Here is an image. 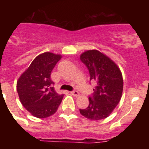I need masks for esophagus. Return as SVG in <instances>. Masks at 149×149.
I'll return each mask as SVG.
<instances>
[{
	"instance_id": "1",
	"label": "esophagus",
	"mask_w": 149,
	"mask_h": 149,
	"mask_svg": "<svg viewBox=\"0 0 149 149\" xmlns=\"http://www.w3.org/2000/svg\"><path fill=\"white\" fill-rule=\"evenodd\" d=\"M70 93L72 95H73L74 96H78L79 95H80V93H79L76 90H74V91H72V92H70Z\"/></svg>"
}]
</instances>
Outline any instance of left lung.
Masks as SVG:
<instances>
[{
	"label": "left lung",
	"instance_id": "left-lung-1",
	"mask_svg": "<svg viewBox=\"0 0 149 149\" xmlns=\"http://www.w3.org/2000/svg\"><path fill=\"white\" fill-rule=\"evenodd\" d=\"M80 58L87 67L90 81H96L94 93L89 97V106L80 109V113L91 120L105 119L113 111L122 98V72L113 60L98 50L85 51Z\"/></svg>",
	"mask_w": 149,
	"mask_h": 149
}]
</instances>
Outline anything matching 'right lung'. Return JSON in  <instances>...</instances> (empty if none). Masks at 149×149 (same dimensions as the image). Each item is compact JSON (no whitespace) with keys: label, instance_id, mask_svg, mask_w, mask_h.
Instances as JSON below:
<instances>
[{"label":"right lung","instance_id":"1","mask_svg":"<svg viewBox=\"0 0 149 149\" xmlns=\"http://www.w3.org/2000/svg\"><path fill=\"white\" fill-rule=\"evenodd\" d=\"M60 54L45 52L33 60L17 81V92L24 107L33 116L43 119L54 114L64 95L55 91L51 74Z\"/></svg>","mask_w":149,"mask_h":149}]
</instances>
